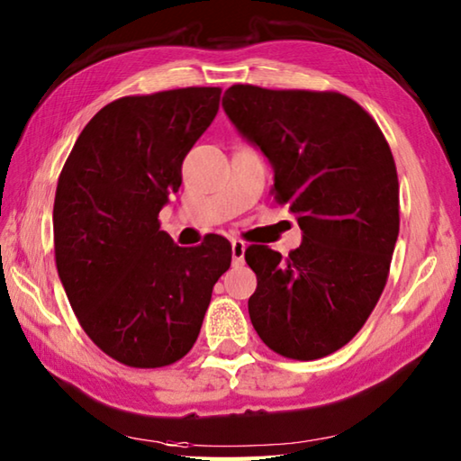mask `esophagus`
<instances>
[{
  "label": "esophagus",
  "instance_id": "1",
  "mask_svg": "<svg viewBox=\"0 0 461 461\" xmlns=\"http://www.w3.org/2000/svg\"><path fill=\"white\" fill-rule=\"evenodd\" d=\"M246 248H248L246 241L231 240V258H233V264H244Z\"/></svg>",
  "mask_w": 461,
  "mask_h": 461
}]
</instances>
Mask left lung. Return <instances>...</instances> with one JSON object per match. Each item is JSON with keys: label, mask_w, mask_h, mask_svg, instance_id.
<instances>
[{"label": "left lung", "mask_w": 461, "mask_h": 461, "mask_svg": "<svg viewBox=\"0 0 461 461\" xmlns=\"http://www.w3.org/2000/svg\"><path fill=\"white\" fill-rule=\"evenodd\" d=\"M223 108L272 163V195L303 230L286 258L246 249L258 278L249 318L274 353L322 358L363 329L387 284L399 236L395 158L373 116L340 92L233 85Z\"/></svg>", "instance_id": "1"}]
</instances>
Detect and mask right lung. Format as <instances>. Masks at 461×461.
<instances>
[{
  "instance_id": "1",
  "label": "right lung",
  "mask_w": 461,
  "mask_h": 461,
  "mask_svg": "<svg viewBox=\"0 0 461 461\" xmlns=\"http://www.w3.org/2000/svg\"><path fill=\"white\" fill-rule=\"evenodd\" d=\"M221 88L122 96L92 116L58 177L54 256L95 345L135 369L177 363L195 345L230 241L181 248L158 212L181 187L183 158L220 111Z\"/></svg>"
}]
</instances>
